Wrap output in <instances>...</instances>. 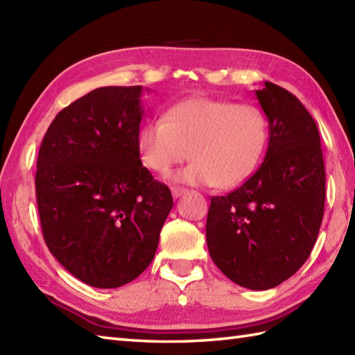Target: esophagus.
Instances as JSON below:
<instances>
[{
  "label": "esophagus",
  "instance_id": "obj_1",
  "mask_svg": "<svg viewBox=\"0 0 355 355\" xmlns=\"http://www.w3.org/2000/svg\"><path fill=\"white\" fill-rule=\"evenodd\" d=\"M171 192H172V197L173 198H178V197H182V195H184L187 191L184 189V187H171Z\"/></svg>",
  "mask_w": 355,
  "mask_h": 355
}]
</instances>
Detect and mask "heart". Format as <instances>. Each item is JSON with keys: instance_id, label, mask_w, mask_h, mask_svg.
I'll return each mask as SVG.
<instances>
[{"instance_id": "obj_1", "label": "heart", "mask_w": 355, "mask_h": 355, "mask_svg": "<svg viewBox=\"0 0 355 355\" xmlns=\"http://www.w3.org/2000/svg\"><path fill=\"white\" fill-rule=\"evenodd\" d=\"M268 126L261 110L210 97L173 105L164 120H150L137 134L148 169L168 173L187 157L193 162L175 180L189 184L233 187L252 175L262 160Z\"/></svg>"}]
</instances>
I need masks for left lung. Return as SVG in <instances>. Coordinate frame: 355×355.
Returning <instances> with one entry per match:
<instances>
[{
	"instance_id": "1",
	"label": "left lung",
	"mask_w": 355,
	"mask_h": 355,
	"mask_svg": "<svg viewBox=\"0 0 355 355\" xmlns=\"http://www.w3.org/2000/svg\"><path fill=\"white\" fill-rule=\"evenodd\" d=\"M263 85L256 97L268 119L266 158L243 186L210 200L206 223L215 266L250 290L273 288L304 266L325 207L318 125L296 96Z\"/></svg>"
}]
</instances>
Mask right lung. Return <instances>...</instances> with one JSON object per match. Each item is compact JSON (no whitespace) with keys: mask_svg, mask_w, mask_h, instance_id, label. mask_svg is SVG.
I'll use <instances>...</instances> for the list:
<instances>
[{"mask_svg":"<svg viewBox=\"0 0 355 355\" xmlns=\"http://www.w3.org/2000/svg\"><path fill=\"white\" fill-rule=\"evenodd\" d=\"M141 87H102L53 120L36 162L42 236L70 273L97 288L134 281L154 259L173 206L141 164Z\"/></svg>","mask_w":355,"mask_h":355,"instance_id":"add662e5","label":"right lung"}]
</instances>
